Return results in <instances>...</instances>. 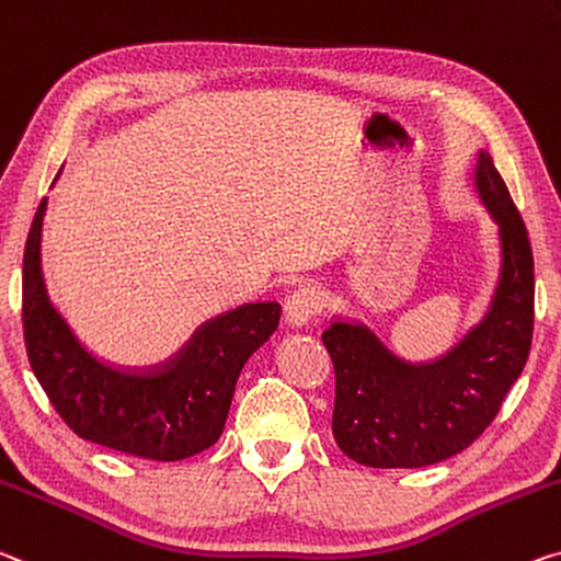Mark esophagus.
<instances>
[{
    "instance_id": "34e87169",
    "label": "esophagus",
    "mask_w": 561,
    "mask_h": 561,
    "mask_svg": "<svg viewBox=\"0 0 561 561\" xmlns=\"http://www.w3.org/2000/svg\"><path fill=\"white\" fill-rule=\"evenodd\" d=\"M324 295L317 284H305L299 287L295 295L287 299V307H284V317H287L289 327H307L312 319L322 312Z\"/></svg>"
}]
</instances>
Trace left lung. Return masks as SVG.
<instances>
[{
  "mask_svg": "<svg viewBox=\"0 0 561 561\" xmlns=\"http://www.w3.org/2000/svg\"><path fill=\"white\" fill-rule=\"evenodd\" d=\"M469 186L496 225L500 249L484 317L430 362H409L350 314H334L322 334L336 379L334 439L364 467L416 469L465 451L527 364L535 329L527 227L486 149L477 152Z\"/></svg>",
  "mask_w": 561,
  "mask_h": 561,
  "instance_id": "8db88e82",
  "label": "left lung"
}]
</instances>
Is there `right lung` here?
I'll return each instance as SVG.
<instances>
[{
  "mask_svg": "<svg viewBox=\"0 0 561 561\" xmlns=\"http://www.w3.org/2000/svg\"><path fill=\"white\" fill-rule=\"evenodd\" d=\"M65 164L55 176L59 182ZM49 197L24 247L22 319L34 377L69 430L141 459L176 461L211 447L225 430L239 371L279 327L277 301H254L204 324L172 362L124 369L79 342L51 305L42 274V227Z\"/></svg>",
  "mask_w": 561,
  "mask_h": 561,
  "instance_id": "obj_1",
  "label": "right lung"
}]
</instances>
